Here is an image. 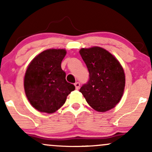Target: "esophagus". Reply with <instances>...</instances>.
<instances>
[{
    "mask_svg": "<svg viewBox=\"0 0 152 152\" xmlns=\"http://www.w3.org/2000/svg\"><path fill=\"white\" fill-rule=\"evenodd\" d=\"M74 86H75V87H76V89H79V88H80V83H78V82H76V83H75V84H74Z\"/></svg>",
    "mask_w": 152,
    "mask_h": 152,
    "instance_id": "1",
    "label": "esophagus"
}]
</instances>
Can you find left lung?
Returning <instances> with one entry per match:
<instances>
[{"mask_svg": "<svg viewBox=\"0 0 152 152\" xmlns=\"http://www.w3.org/2000/svg\"><path fill=\"white\" fill-rule=\"evenodd\" d=\"M89 72V80L80 92L92 109L105 112L121 100L125 87L123 67L114 56L104 48L94 46L79 50Z\"/></svg>", "mask_w": 152, "mask_h": 152, "instance_id": "obj_1", "label": "left lung"}]
</instances>
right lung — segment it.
Here are the masks:
<instances>
[{
  "mask_svg": "<svg viewBox=\"0 0 152 152\" xmlns=\"http://www.w3.org/2000/svg\"><path fill=\"white\" fill-rule=\"evenodd\" d=\"M65 49L50 48L31 61L24 76V90L31 106L40 112L52 114L65 104L68 95L75 90L68 83L61 69Z\"/></svg>",
  "mask_w": 152,
  "mask_h": 152,
  "instance_id": "add662e5",
  "label": "right lung"
}]
</instances>
